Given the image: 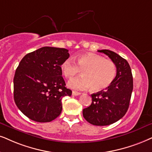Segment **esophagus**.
Returning <instances> with one entry per match:
<instances>
[{
	"label": "esophagus",
	"instance_id": "obj_1",
	"mask_svg": "<svg viewBox=\"0 0 152 152\" xmlns=\"http://www.w3.org/2000/svg\"><path fill=\"white\" fill-rule=\"evenodd\" d=\"M80 93H78V92H76V91H73L72 92V95L74 96H77V95H80Z\"/></svg>",
	"mask_w": 152,
	"mask_h": 152
}]
</instances>
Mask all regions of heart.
Wrapping results in <instances>:
<instances>
[{"mask_svg":"<svg viewBox=\"0 0 152 152\" xmlns=\"http://www.w3.org/2000/svg\"><path fill=\"white\" fill-rule=\"evenodd\" d=\"M65 78L72 79L82 72L83 76L72 80L68 86L75 90H86L90 88L93 92H98L109 87L116 76V65L112 60L100 55L84 54L76 59L69 57L61 65Z\"/></svg>","mask_w":152,"mask_h":152,"instance_id":"b5f03b06","label":"heart"}]
</instances>
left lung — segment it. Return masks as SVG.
Segmentation results:
<instances>
[{"label": "left lung", "mask_w": 152, "mask_h": 152, "mask_svg": "<svg viewBox=\"0 0 152 152\" xmlns=\"http://www.w3.org/2000/svg\"><path fill=\"white\" fill-rule=\"evenodd\" d=\"M107 55L116 65L114 81L105 90L91 95L92 104L83 109L84 118L95 126H108L118 121L127 112L133 89L131 69L128 62L114 52L98 50Z\"/></svg>", "instance_id": "obj_1"}]
</instances>
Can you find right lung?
Wrapping results in <instances>:
<instances>
[{"label": "right lung", "mask_w": 152, "mask_h": 152, "mask_svg": "<svg viewBox=\"0 0 152 152\" xmlns=\"http://www.w3.org/2000/svg\"><path fill=\"white\" fill-rule=\"evenodd\" d=\"M69 57L68 50L43 47L26 54L14 80V100L25 116L36 122H50L62 110V98L72 95L65 87L61 65Z\"/></svg>", "instance_id": "1"}]
</instances>
